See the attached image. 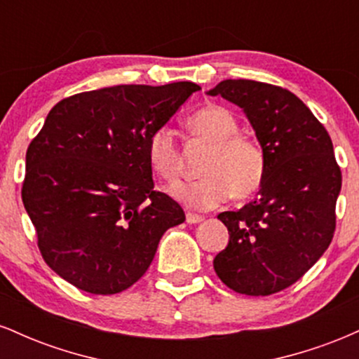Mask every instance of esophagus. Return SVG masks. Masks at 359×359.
<instances>
[{
    "label": "esophagus",
    "mask_w": 359,
    "mask_h": 359,
    "mask_svg": "<svg viewBox=\"0 0 359 359\" xmlns=\"http://www.w3.org/2000/svg\"><path fill=\"white\" fill-rule=\"evenodd\" d=\"M185 221L189 222V224H197V222H203L204 217L199 216V214H194V212H187L185 214Z\"/></svg>",
    "instance_id": "34e87169"
}]
</instances>
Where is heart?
Instances as JSON below:
<instances>
[{
	"label": "heart",
	"mask_w": 359,
	"mask_h": 359,
	"mask_svg": "<svg viewBox=\"0 0 359 359\" xmlns=\"http://www.w3.org/2000/svg\"><path fill=\"white\" fill-rule=\"evenodd\" d=\"M192 142L209 147L203 162V179L177 184L170 194L187 208H217L229 196L248 199L259 191L266 174V155L255 138L238 133V119L229 109L209 104L185 123ZM147 160L151 172L163 182L174 184L184 170V154L174 131L156 128L147 140Z\"/></svg>",
	"instance_id": "b5f03b06"
}]
</instances>
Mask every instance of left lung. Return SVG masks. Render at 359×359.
<instances>
[{
  "label": "left lung",
  "instance_id": "obj_1",
  "mask_svg": "<svg viewBox=\"0 0 359 359\" xmlns=\"http://www.w3.org/2000/svg\"><path fill=\"white\" fill-rule=\"evenodd\" d=\"M209 94L245 111L266 155L257 199L217 216L229 243L214 258V270L238 294H277L302 278L334 236L343 175L331 137L312 111L280 86L228 79Z\"/></svg>",
  "mask_w": 359,
  "mask_h": 359
}]
</instances>
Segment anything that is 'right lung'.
I'll list each match as a JSON object with an SVG mask.
<instances>
[{"label":"right lung","mask_w":359,"mask_h":359,"mask_svg":"<svg viewBox=\"0 0 359 359\" xmlns=\"http://www.w3.org/2000/svg\"><path fill=\"white\" fill-rule=\"evenodd\" d=\"M199 89L111 86L50 109L28 145L22 201L45 263L74 287L126 290L145 275L163 233L185 221L154 189L147 140Z\"/></svg>","instance_id":"1"}]
</instances>
